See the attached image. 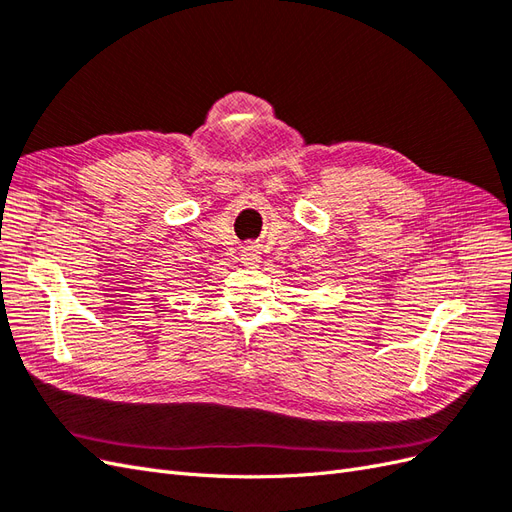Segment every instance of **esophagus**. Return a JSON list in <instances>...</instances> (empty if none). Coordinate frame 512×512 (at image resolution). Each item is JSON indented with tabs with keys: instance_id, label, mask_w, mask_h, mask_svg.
Wrapping results in <instances>:
<instances>
[{
	"instance_id": "obj_1",
	"label": "esophagus",
	"mask_w": 512,
	"mask_h": 512,
	"mask_svg": "<svg viewBox=\"0 0 512 512\" xmlns=\"http://www.w3.org/2000/svg\"><path fill=\"white\" fill-rule=\"evenodd\" d=\"M241 258H243L245 265L254 267V265H258V260H260V250L256 245H245L243 252H241Z\"/></svg>"
}]
</instances>
